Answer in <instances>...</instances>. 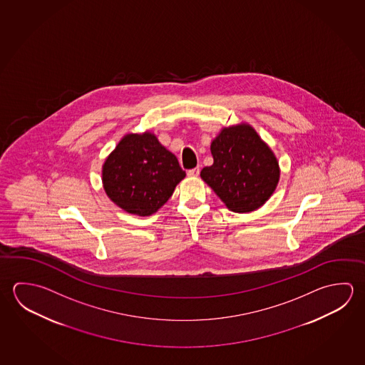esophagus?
Here are the masks:
<instances>
[{
	"mask_svg": "<svg viewBox=\"0 0 365 365\" xmlns=\"http://www.w3.org/2000/svg\"><path fill=\"white\" fill-rule=\"evenodd\" d=\"M187 174L190 175V177H198V174H200V168H193V169H190Z\"/></svg>",
	"mask_w": 365,
	"mask_h": 365,
	"instance_id": "1",
	"label": "esophagus"
}]
</instances>
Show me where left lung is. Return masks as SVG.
<instances>
[{
    "label": "left lung",
    "mask_w": 365,
    "mask_h": 365,
    "mask_svg": "<svg viewBox=\"0 0 365 365\" xmlns=\"http://www.w3.org/2000/svg\"><path fill=\"white\" fill-rule=\"evenodd\" d=\"M210 150L214 163L200 175L230 210H256L273 195L279 165L251 125L242 123L222 129Z\"/></svg>",
    "instance_id": "left-lung-1"
}]
</instances>
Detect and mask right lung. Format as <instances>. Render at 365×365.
<instances>
[{
  "instance_id": "obj_1",
  "label": "right lung",
  "mask_w": 365,
  "mask_h": 365,
  "mask_svg": "<svg viewBox=\"0 0 365 365\" xmlns=\"http://www.w3.org/2000/svg\"><path fill=\"white\" fill-rule=\"evenodd\" d=\"M185 177L177 158L150 132L124 135L103 167L110 200L140 217L159 210Z\"/></svg>"
}]
</instances>
